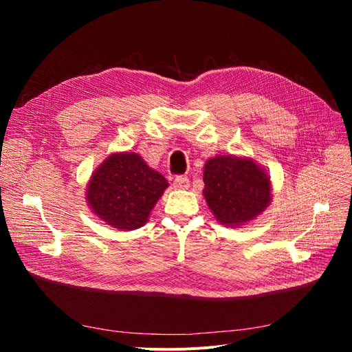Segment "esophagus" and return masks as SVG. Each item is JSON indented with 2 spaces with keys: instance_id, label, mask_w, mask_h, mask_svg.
I'll return each mask as SVG.
<instances>
[{
  "instance_id": "1",
  "label": "esophagus",
  "mask_w": 352,
  "mask_h": 352,
  "mask_svg": "<svg viewBox=\"0 0 352 352\" xmlns=\"http://www.w3.org/2000/svg\"><path fill=\"white\" fill-rule=\"evenodd\" d=\"M173 188L175 189H188L189 188V179L185 176H177L173 180Z\"/></svg>"
}]
</instances>
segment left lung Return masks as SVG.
I'll use <instances>...</instances> for the list:
<instances>
[{
    "mask_svg": "<svg viewBox=\"0 0 352 352\" xmlns=\"http://www.w3.org/2000/svg\"><path fill=\"white\" fill-rule=\"evenodd\" d=\"M202 180L207 206L225 228L250 225L272 202L267 170L248 155L210 157Z\"/></svg>",
    "mask_w": 352,
    "mask_h": 352,
    "instance_id": "obj_1",
    "label": "left lung"
}]
</instances>
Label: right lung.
<instances>
[{"label":"right lung","instance_id":"1","mask_svg":"<svg viewBox=\"0 0 352 352\" xmlns=\"http://www.w3.org/2000/svg\"><path fill=\"white\" fill-rule=\"evenodd\" d=\"M167 188L166 177L138 153H111L92 172L85 199L104 225L127 232L145 225Z\"/></svg>","mask_w":352,"mask_h":352}]
</instances>
